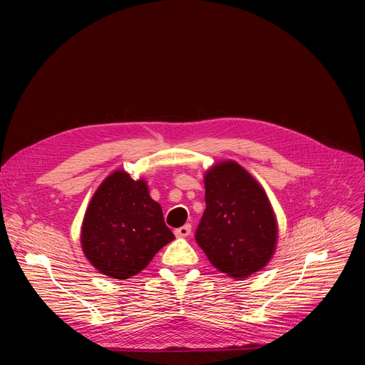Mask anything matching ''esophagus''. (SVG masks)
I'll return each instance as SVG.
<instances>
[{"label":"esophagus","instance_id":"1","mask_svg":"<svg viewBox=\"0 0 365 365\" xmlns=\"http://www.w3.org/2000/svg\"><path fill=\"white\" fill-rule=\"evenodd\" d=\"M190 231H192V226H190V225H185V226L176 229L175 235H176L178 238H186V237L190 235Z\"/></svg>","mask_w":365,"mask_h":365}]
</instances>
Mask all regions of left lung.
I'll return each mask as SVG.
<instances>
[{"mask_svg":"<svg viewBox=\"0 0 365 365\" xmlns=\"http://www.w3.org/2000/svg\"><path fill=\"white\" fill-rule=\"evenodd\" d=\"M205 210L195 240L216 269L234 279L269 263L278 222L262 185L237 161H219L204 175Z\"/></svg>","mask_w":365,"mask_h":365,"instance_id":"left-lung-1","label":"left lung"}]
</instances>
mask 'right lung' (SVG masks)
<instances>
[{
  "label": "right lung",
  "mask_w": 365,
  "mask_h": 365,
  "mask_svg": "<svg viewBox=\"0 0 365 365\" xmlns=\"http://www.w3.org/2000/svg\"><path fill=\"white\" fill-rule=\"evenodd\" d=\"M175 235L148 182L115 170L93 194L81 226V247L101 274L127 279L143 271Z\"/></svg>",
  "instance_id": "add662e5"
}]
</instances>
